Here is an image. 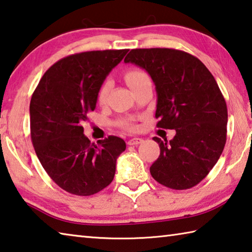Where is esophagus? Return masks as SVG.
Returning <instances> with one entry per match:
<instances>
[{
    "mask_svg": "<svg viewBox=\"0 0 252 252\" xmlns=\"http://www.w3.org/2000/svg\"><path fill=\"white\" fill-rule=\"evenodd\" d=\"M143 143V139L142 138H131L128 140V145H130V146H135V145H139Z\"/></svg>",
    "mask_w": 252,
    "mask_h": 252,
    "instance_id": "1",
    "label": "esophagus"
}]
</instances>
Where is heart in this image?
Wrapping results in <instances>:
<instances>
[{
  "instance_id": "b5f03b06",
  "label": "heart",
  "mask_w": 252,
  "mask_h": 252,
  "mask_svg": "<svg viewBox=\"0 0 252 252\" xmlns=\"http://www.w3.org/2000/svg\"><path fill=\"white\" fill-rule=\"evenodd\" d=\"M125 79L127 84H128V86L133 90L136 86H138L139 84H142L145 81H148L149 77L148 75L143 72V70L140 69H130L128 72L126 73L125 75ZM110 90V81L109 79H106V81L101 84V86L98 91V95H97V99H98L99 103H104L107 98V95H108V92ZM119 125L123 128L125 129H134L135 128V125L134 123L130 121V119H122V121H119Z\"/></svg>"
}]
</instances>
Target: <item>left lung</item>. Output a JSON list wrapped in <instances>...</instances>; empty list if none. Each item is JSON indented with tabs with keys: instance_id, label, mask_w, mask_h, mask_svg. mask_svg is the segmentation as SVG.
<instances>
[{
	"instance_id": "8db88e82",
	"label": "left lung",
	"mask_w": 252,
	"mask_h": 252,
	"mask_svg": "<svg viewBox=\"0 0 252 252\" xmlns=\"http://www.w3.org/2000/svg\"><path fill=\"white\" fill-rule=\"evenodd\" d=\"M144 68L156 86L158 127L175 129L171 140L154 137L160 155L153 178L183 190L204 179L218 161L227 139V104L201 61L174 48H136L124 60Z\"/></svg>"
}]
</instances>
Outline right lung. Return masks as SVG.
Segmentation results:
<instances>
[{
  "label": "right lung",
  "instance_id": "right-lung-1",
  "mask_svg": "<svg viewBox=\"0 0 252 252\" xmlns=\"http://www.w3.org/2000/svg\"><path fill=\"white\" fill-rule=\"evenodd\" d=\"M128 50L77 53L51 66L30 104L31 138L43 168L57 186L77 196H91L113 182L122 138L109 136L91 143L83 123L96 107L105 78Z\"/></svg>",
  "mask_w": 252,
  "mask_h": 252
}]
</instances>
